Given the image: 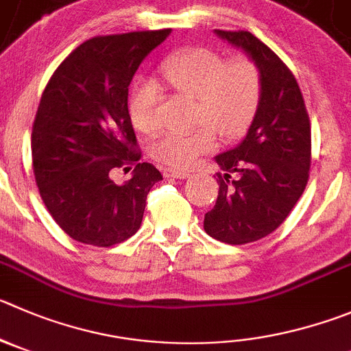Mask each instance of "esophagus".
<instances>
[{"instance_id": "esophagus-1", "label": "esophagus", "mask_w": 351, "mask_h": 351, "mask_svg": "<svg viewBox=\"0 0 351 351\" xmlns=\"http://www.w3.org/2000/svg\"><path fill=\"white\" fill-rule=\"evenodd\" d=\"M165 176L166 178H176V180H185L191 176L189 171H183V169H173V168H166L165 169Z\"/></svg>"}]
</instances>
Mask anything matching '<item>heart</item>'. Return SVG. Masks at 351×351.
<instances>
[{
  "label": "heart",
  "instance_id": "1",
  "mask_svg": "<svg viewBox=\"0 0 351 351\" xmlns=\"http://www.w3.org/2000/svg\"><path fill=\"white\" fill-rule=\"evenodd\" d=\"M162 76L180 93L194 98L195 123H204L185 133H165L150 145L162 165L186 168L216 147V130L223 140L245 133L256 114L261 95V74L247 57L225 60L209 48H192L173 55L162 64ZM159 90L154 81L142 80L133 86L128 110L133 126L150 133L159 126ZM208 126L206 127L205 124Z\"/></svg>",
  "mask_w": 351,
  "mask_h": 351
}]
</instances>
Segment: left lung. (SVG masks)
I'll use <instances>...</instances> for the list:
<instances>
[{"label": "left lung", "instance_id": "obj_1", "mask_svg": "<svg viewBox=\"0 0 351 351\" xmlns=\"http://www.w3.org/2000/svg\"><path fill=\"white\" fill-rule=\"evenodd\" d=\"M215 34L239 48L261 74L256 114L237 147L216 156L223 176L218 199L204 216V230L227 244L260 241L279 228L308 182L312 133L293 72L247 31ZM236 180L230 182L231 175Z\"/></svg>", "mask_w": 351, "mask_h": 351}]
</instances>
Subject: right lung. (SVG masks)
<instances>
[{"mask_svg": "<svg viewBox=\"0 0 351 351\" xmlns=\"http://www.w3.org/2000/svg\"><path fill=\"white\" fill-rule=\"evenodd\" d=\"M169 34L171 29H162L88 39L43 91L32 126V168L43 202L74 241L109 247L135 235L147 194L162 180L150 162H138L128 86ZM124 164L136 169L117 186L108 175Z\"/></svg>", "mask_w": 351, "mask_h": 351, "instance_id": "1", "label": "right lung"}]
</instances>
